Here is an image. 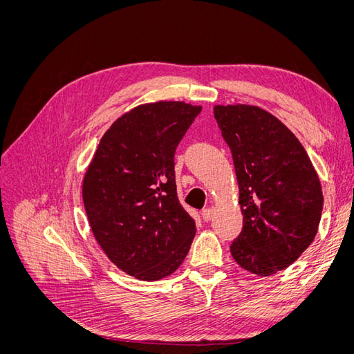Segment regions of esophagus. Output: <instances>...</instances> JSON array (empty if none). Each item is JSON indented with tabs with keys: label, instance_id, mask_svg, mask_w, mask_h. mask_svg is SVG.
Returning <instances> with one entry per match:
<instances>
[{
	"label": "esophagus",
	"instance_id": "1",
	"mask_svg": "<svg viewBox=\"0 0 354 354\" xmlns=\"http://www.w3.org/2000/svg\"><path fill=\"white\" fill-rule=\"evenodd\" d=\"M202 218H203V221H209L212 218V209L211 208L202 209Z\"/></svg>",
	"mask_w": 354,
	"mask_h": 354
}]
</instances>
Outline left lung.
<instances>
[{
  "label": "left lung",
  "instance_id": "1",
  "mask_svg": "<svg viewBox=\"0 0 354 354\" xmlns=\"http://www.w3.org/2000/svg\"><path fill=\"white\" fill-rule=\"evenodd\" d=\"M239 185L242 232L230 252L242 269L269 276L292 264L313 242L324 196L298 138L259 106L214 108Z\"/></svg>",
  "mask_w": 354,
  "mask_h": 354
}]
</instances>
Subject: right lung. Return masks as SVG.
Segmentation results:
<instances>
[{
  "mask_svg": "<svg viewBox=\"0 0 354 354\" xmlns=\"http://www.w3.org/2000/svg\"><path fill=\"white\" fill-rule=\"evenodd\" d=\"M201 112L183 102L142 104L111 125L82 183L95 241L109 260L142 281L178 269L196 233L177 198L174 155Z\"/></svg>",
  "mask_w": 354,
  "mask_h": 354,
  "instance_id": "1",
  "label": "right lung"
}]
</instances>
